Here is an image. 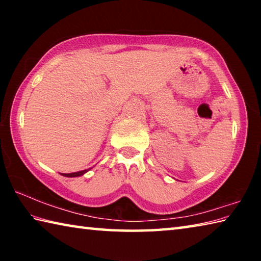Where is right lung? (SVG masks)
I'll use <instances>...</instances> for the list:
<instances>
[{
	"label": "right lung",
	"mask_w": 261,
	"mask_h": 261,
	"mask_svg": "<svg viewBox=\"0 0 261 261\" xmlns=\"http://www.w3.org/2000/svg\"><path fill=\"white\" fill-rule=\"evenodd\" d=\"M91 169V168H90ZM90 169H85V170H81V171H77V173H70V174H61V175H63V176H65V177H78V176H82V175H84L85 173H87L88 170Z\"/></svg>",
	"instance_id": "obj_1"
}]
</instances>
